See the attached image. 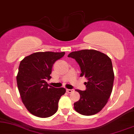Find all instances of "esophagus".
Listing matches in <instances>:
<instances>
[{"label":"esophagus","mask_w":134,"mask_h":134,"mask_svg":"<svg viewBox=\"0 0 134 134\" xmlns=\"http://www.w3.org/2000/svg\"><path fill=\"white\" fill-rule=\"evenodd\" d=\"M74 90H70V89H66V92H68V93H72L74 91Z\"/></svg>","instance_id":"obj_1"}]
</instances>
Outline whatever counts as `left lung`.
<instances>
[{"label":"left lung","instance_id":"1","mask_svg":"<svg viewBox=\"0 0 134 134\" xmlns=\"http://www.w3.org/2000/svg\"><path fill=\"white\" fill-rule=\"evenodd\" d=\"M68 57L76 60L81 69L80 76L88 80L85 91L76 90L80 97L74 104L75 110L85 116L96 114L107 103L112 91L114 72L111 59L94 49L74 51Z\"/></svg>","mask_w":134,"mask_h":134}]
</instances>
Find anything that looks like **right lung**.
Listing matches in <instances>:
<instances>
[{"instance_id":"obj_1","label":"right lung","mask_w":134,"mask_h":134,"mask_svg":"<svg viewBox=\"0 0 134 134\" xmlns=\"http://www.w3.org/2000/svg\"><path fill=\"white\" fill-rule=\"evenodd\" d=\"M65 52H38L25 57L20 63L16 77L21 100L29 112L40 118L52 116L66 89L49 85L52 68Z\"/></svg>"}]
</instances>
